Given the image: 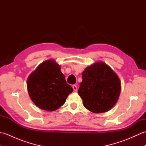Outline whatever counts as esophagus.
Masks as SVG:
<instances>
[{
    "mask_svg": "<svg viewBox=\"0 0 146 146\" xmlns=\"http://www.w3.org/2000/svg\"><path fill=\"white\" fill-rule=\"evenodd\" d=\"M73 90L75 92H76L77 91V86L76 85H73Z\"/></svg>",
    "mask_w": 146,
    "mask_h": 146,
    "instance_id": "obj_1",
    "label": "esophagus"
}]
</instances>
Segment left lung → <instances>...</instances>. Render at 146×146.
<instances>
[{"mask_svg":"<svg viewBox=\"0 0 146 146\" xmlns=\"http://www.w3.org/2000/svg\"><path fill=\"white\" fill-rule=\"evenodd\" d=\"M78 95L83 105L93 113L110 110L119 100L120 80L115 72L103 61H98L85 68L82 73Z\"/></svg>","mask_w":146,"mask_h":146,"instance_id":"left-lung-1","label":"left lung"}]
</instances>
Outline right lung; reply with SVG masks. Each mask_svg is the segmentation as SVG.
I'll list each match as a JSON object with an SVG mask.
<instances>
[{
  "label": "right lung",
  "instance_id": "add662e5",
  "mask_svg": "<svg viewBox=\"0 0 146 146\" xmlns=\"http://www.w3.org/2000/svg\"><path fill=\"white\" fill-rule=\"evenodd\" d=\"M27 92L33 102L42 110L58 109L73 92L55 60H48L40 64L27 80Z\"/></svg>",
  "mask_w": 146,
  "mask_h": 146
}]
</instances>
